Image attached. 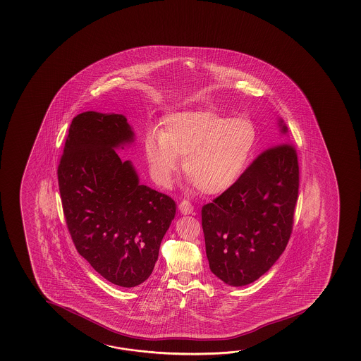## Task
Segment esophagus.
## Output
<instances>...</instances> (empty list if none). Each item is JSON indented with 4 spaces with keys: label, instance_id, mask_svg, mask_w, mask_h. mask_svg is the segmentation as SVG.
I'll use <instances>...</instances> for the list:
<instances>
[{
    "label": "esophagus",
    "instance_id": "34e87169",
    "mask_svg": "<svg viewBox=\"0 0 361 361\" xmlns=\"http://www.w3.org/2000/svg\"><path fill=\"white\" fill-rule=\"evenodd\" d=\"M178 207H179V212H180L182 214L187 215L193 213V207H192L191 202H188V201H185V200H183Z\"/></svg>",
    "mask_w": 361,
    "mask_h": 361
}]
</instances>
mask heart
<instances>
[{
  "instance_id": "obj_1",
  "label": "heart",
  "mask_w": 361,
  "mask_h": 361,
  "mask_svg": "<svg viewBox=\"0 0 361 361\" xmlns=\"http://www.w3.org/2000/svg\"><path fill=\"white\" fill-rule=\"evenodd\" d=\"M252 120L214 111H185L168 116L159 134L145 140L147 161L156 183L169 187L183 157V171L204 195L230 190L245 173L257 146Z\"/></svg>"
}]
</instances>
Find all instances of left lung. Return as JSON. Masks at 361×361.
I'll return each instance as SVG.
<instances>
[{"label":"left lung","mask_w":361,"mask_h":361,"mask_svg":"<svg viewBox=\"0 0 361 361\" xmlns=\"http://www.w3.org/2000/svg\"><path fill=\"white\" fill-rule=\"evenodd\" d=\"M279 129L281 143L259 154L230 190L201 210L209 267L231 286L264 275L290 238L300 168L281 118Z\"/></svg>","instance_id":"left-lung-1"}]
</instances>
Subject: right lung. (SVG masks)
Instances as JSON below:
<instances>
[{"mask_svg":"<svg viewBox=\"0 0 361 361\" xmlns=\"http://www.w3.org/2000/svg\"><path fill=\"white\" fill-rule=\"evenodd\" d=\"M135 138L126 117L87 111L69 126L58 166L61 205L77 252L100 276L123 288L154 271L176 202L139 183L116 149Z\"/></svg>","mask_w":361,"mask_h":361,"instance_id":"right-lung-1","label":"right lung"}]
</instances>
